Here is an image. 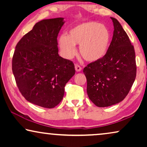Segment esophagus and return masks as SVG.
Listing matches in <instances>:
<instances>
[{
    "label": "esophagus",
    "mask_w": 147,
    "mask_h": 147,
    "mask_svg": "<svg viewBox=\"0 0 147 147\" xmlns=\"http://www.w3.org/2000/svg\"><path fill=\"white\" fill-rule=\"evenodd\" d=\"M75 69H76V71H78V72H80L82 71V68L80 67L79 65H78V64H76L75 65Z\"/></svg>",
    "instance_id": "1"
}]
</instances>
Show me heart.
Wrapping results in <instances>:
<instances>
[{
    "label": "heart",
    "mask_w": 147,
    "mask_h": 147,
    "mask_svg": "<svg viewBox=\"0 0 147 147\" xmlns=\"http://www.w3.org/2000/svg\"><path fill=\"white\" fill-rule=\"evenodd\" d=\"M111 41V32L106 26L90 21L71 28L67 35H61L58 39V45L63 57L70 59L76 54V45H80L82 57L87 61L95 62L106 55Z\"/></svg>",
    "instance_id": "1"
}]
</instances>
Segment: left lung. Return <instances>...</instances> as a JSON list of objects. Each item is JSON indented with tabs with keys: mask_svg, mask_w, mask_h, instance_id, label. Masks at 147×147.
Returning <instances> with one entry per match:
<instances>
[{
	"mask_svg": "<svg viewBox=\"0 0 147 147\" xmlns=\"http://www.w3.org/2000/svg\"><path fill=\"white\" fill-rule=\"evenodd\" d=\"M109 50L103 59L84 67L87 94L98 107L119 103L129 92L136 74L135 52L127 34L115 18Z\"/></svg>",
	"mask_w": 147,
	"mask_h": 147,
	"instance_id": "obj_1",
	"label": "left lung"
}]
</instances>
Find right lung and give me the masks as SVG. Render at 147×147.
<instances>
[{
    "instance_id": "1",
    "label": "right lung",
    "mask_w": 147,
    "mask_h": 147,
    "mask_svg": "<svg viewBox=\"0 0 147 147\" xmlns=\"http://www.w3.org/2000/svg\"><path fill=\"white\" fill-rule=\"evenodd\" d=\"M63 18L44 19L22 37L15 47L12 69L24 98L53 108L63 99L65 86L76 73L73 62L58 54L57 37Z\"/></svg>"
}]
</instances>
